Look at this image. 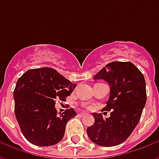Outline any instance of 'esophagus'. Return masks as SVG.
<instances>
[{"instance_id":"34e87169","label":"esophagus","mask_w":159,"mask_h":159,"mask_svg":"<svg viewBox=\"0 0 159 159\" xmlns=\"http://www.w3.org/2000/svg\"><path fill=\"white\" fill-rule=\"evenodd\" d=\"M78 116L79 117H84V116H86V113L85 112H81V113L78 114Z\"/></svg>"}]
</instances>
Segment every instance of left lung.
Instances as JSON below:
<instances>
[{
	"label": "left lung",
	"instance_id": "obj_1",
	"mask_svg": "<svg viewBox=\"0 0 159 159\" xmlns=\"http://www.w3.org/2000/svg\"><path fill=\"white\" fill-rule=\"evenodd\" d=\"M93 78L110 85V97L103 110L111 112L106 119L93 112L94 123L87 129L88 136L100 147L117 146L129 138L140 121L147 102L146 81L133 63L119 61L107 64Z\"/></svg>",
	"mask_w": 159,
	"mask_h": 159
}]
</instances>
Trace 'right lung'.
I'll list each match as a JSON object with an SVG mask.
<instances>
[{"label": "right lung", "instance_id": "obj_1", "mask_svg": "<svg viewBox=\"0 0 159 159\" xmlns=\"http://www.w3.org/2000/svg\"><path fill=\"white\" fill-rule=\"evenodd\" d=\"M76 86L48 67L29 70L19 77L13 92L14 111L21 132L29 142L49 147L62 140L66 123L76 113L70 108L58 115L55 100L65 101Z\"/></svg>", "mask_w": 159, "mask_h": 159}]
</instances>
